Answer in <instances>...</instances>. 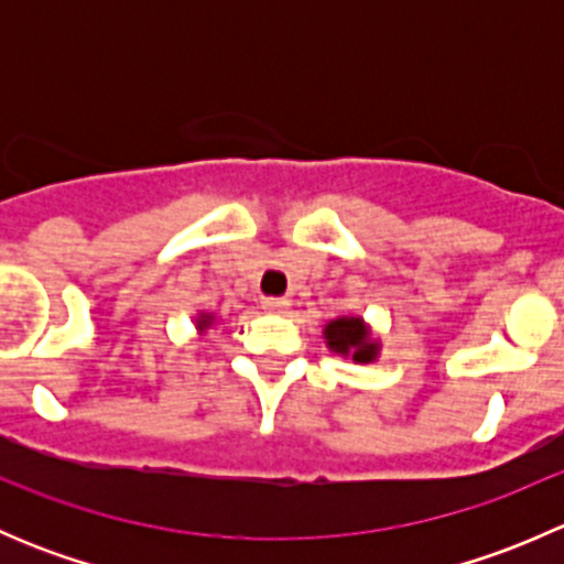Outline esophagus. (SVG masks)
<instances>
[{"label":"esophagus","instance_id":"1","mask_svg":"<svg viewBox=\"0 0 564 564\" xmlns=\"http://www.w3.org/2000/svg\"><path fill=\"white\" fill-rule=\"evenodd\" d=\"M261 308H264L267 314H283V311L289 308V300H283V297H267V300H261Z\"/></svg>","mask_w":564,"mask_h":564}]
</instances>
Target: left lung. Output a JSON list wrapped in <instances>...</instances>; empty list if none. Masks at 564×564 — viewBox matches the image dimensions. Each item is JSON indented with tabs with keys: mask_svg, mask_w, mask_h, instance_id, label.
Listing matches in <instances>:
<instances>
[{
	"mask_svg": "<svg viewBox=\"0 0 564 564\" xmlns=\"http://www.w3.org/2000/svg\"><path fill=\"white\" fill-rule=\"evenodd\" d=\"M324 340L327 349L340 357H351L355 362H373L379 357V344L371 327L362 316H338L324 324Z\"/></svg>",
	"mask_w": 564,
	"mask_h": 564,
	"instance_id": "obj_1",
	"label": "left lung"
}]
</instances>
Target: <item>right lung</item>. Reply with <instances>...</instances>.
<instances>
[{
  "label": "right lung",
  "instance_id": "1",
  "mask_svg": "<svg viewBox=\"0 0 564 564\" xmlns=\"http://www.w3.org/2000/svg\"><path fill=\"white\" fill-rule=\"evenodd\" d=\"M213 322H215V316H213V314H204V311H202V314L196 316V329H198V335L207 333V329L213 327Z\"/></svg>",
  "mask_w": 564,
  "mask_h": 564
}]
</instances>
